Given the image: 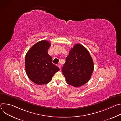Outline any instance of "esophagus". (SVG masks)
Instances as JSON below:
<instances>
[{"label": "esophagus", "mask_w": 121, "mask_h": 121, "mask_svg": "<svg viewBox=\"0 0 121 121\" xmlns=\"http://www.w3.org/2000/svg\"><path fill=\"white\" fill-rule=\"evenodd\" d=\"M57 66H58V67L60 69L61 68V65H60V64H58V65H57Z\"/></svg>", "instance_id": "esophagus-1"}]
</instances>
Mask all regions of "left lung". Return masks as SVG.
Listing matches in <instances>:
<instances>
[{
    "label": "left lung",
    "instance_id": "left-lung-1",
    "mask_svg": "<svg viewBox=\"0 0 121 121\" xmlns=\"http://www.w3.org/2000/svg\"><path fill=\"white\" fill-rule=\"evenodd\" d=\"M94 70L92 58L88 50L80 44H76L69 51L62 67L66 83L79 87L87 83Z\"/></svg>",
    "mask_w": 121,
    "mask_h": 121
}]
</instances>
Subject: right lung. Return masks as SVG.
<instances>
[{
    "label": "right lung",
    "mask_w": 121,
    "mask_h": 121,
    "mask_svg": "<svg viewBox=\"0 0 121 121\" xmlns=\"http://www.w3.org/2000/svg\"><path fill=\"white\" fill-rule=\"evenodd\" d=\"M51 43L45 40L33 45L28 51L25 59L26 74L28 78L37 85L50 82L55 74L60 70L52 63L53 59L48 54Z\"/></svg>",
    "instance_id": "add662e5"
}]
</instances>
